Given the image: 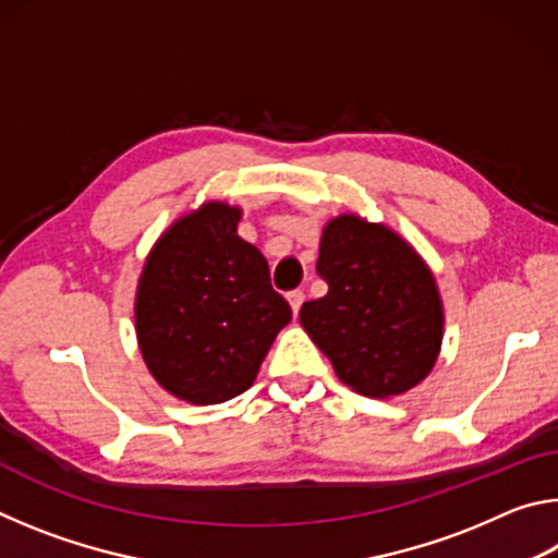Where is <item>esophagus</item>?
Here are the masks:
<instances>
[{"label":"esophagus","mask_w":558,"mask_h":558,"mask_svg":"<svg viewBox=\"0 0 558 558\" xmlns=\"http://www.w3.org/2000/svg\"><path fill=\"white\" fill-rule=\"evenodd\" d=\"M288 302H290L292 315H298V313H300V307H302V302H305V292H302V290H292V292H288Z\"/></svg>","instance_id":"34e87169"}]
</instances>
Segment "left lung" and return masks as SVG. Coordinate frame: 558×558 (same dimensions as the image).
<instances>
[{
  "label": "left lung",
  "mask_w": 558,
  "mask_h": 558,
  "mask_svg": "<svg viewBox=\"0 0 558 558\" xmlns=\"http://www.w3.org/2000/svg\"><path fill=\"white\" fill-rule=\"evenodd\" d=\"M327 295L300 307V325L349 389L389 399L433 372L442 344V298L421 253L391 226L339 214L319 235Z\"/></svg>",
  "instance_id": "obj_1"
}]
</instances>
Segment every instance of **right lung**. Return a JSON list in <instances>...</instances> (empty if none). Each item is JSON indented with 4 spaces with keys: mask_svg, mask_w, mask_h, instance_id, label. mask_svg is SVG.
<instances>
[{
    "mask_svg": "<svg viewBox=\"0 0 558 558\" xmlns=\"http://www.w3.org/2000/svg\"><path fill=\"white\" fill-rule=\"evenodd\" d=\"M241 206L204 202L167 226L135 292L140 354L174 399L211 405L251 389L290 305L239 235Z\"/></svg>",
    "mask_w": 558,
    "mask_h": 558,
    "instance_id": "1",
    "label": "right lung"
}]
</instances>
